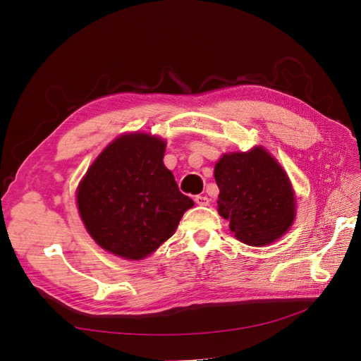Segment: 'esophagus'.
Returning <instances> with one entry per match:
<instances>
[{
  "mask_svg": "<svg viewBox=\"0 0 361 361\" xmlns=\"http://www.w3.org/2000/svg\"><path fill=\"white\" fill-rule=\"evenodd\" d=\"M195 202H196V204H199V206H207V204H209V197H206V196H196V197H195Z\"/></svg>",
  "mask_w": 361,
  "mask_h": 361,
  "instance_id": "34e87169",
  "label": "esophagus"
}]
</instances>
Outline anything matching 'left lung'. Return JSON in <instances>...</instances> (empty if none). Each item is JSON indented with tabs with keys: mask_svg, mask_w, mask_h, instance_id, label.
Here are the masks:
<instances>
[{
	"mask_svg": "<svg viewBox=\"0 0 361 361\" xmlns=\"http://www.w3.org/2000/svg\"><path fill=\"white\" fill-rule=\"evenodd\" d=\"M218 212L241 243L262 247L286 234L295 218L293 185L267 149L224 154L215 164Z\"/></svg>",
	"mask_w": 361,
	"mask_h": 361,
	"instance_id": "1",
	"label": "left lung"
}]
</instances>
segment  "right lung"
Masks as SVG:
<instances>
[{"label": "right lung", "mask_w": 361, "mask_h": 361, "mask_svg": "<svg viewBox=\"0 0 361 361\" xmlns=\"http://www.w3.org/2000/svg\"><path fill=\"white\" fill-rule=\"evenodd\" d=\"M165 140L128 133L111 142L78 187V207L90 237L112 255L140 260L177 230L195 202L164 165Z\"/></svg>", "instance_id": "obj_1"}]
</instances>
